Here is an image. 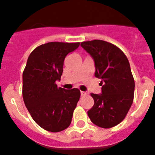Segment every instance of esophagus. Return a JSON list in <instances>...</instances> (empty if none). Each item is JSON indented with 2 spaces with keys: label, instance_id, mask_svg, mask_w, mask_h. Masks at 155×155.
Here are the masks:
<instances>
[{
  "label": "esophagus",
  "instance_id": "1",
  "mask_svg": "<svg viewBox=\"0 0 155 155\" xmlns=\"http://www.w3.org/2000/svg\"><path fill=\"white\" fill-rule=\"evenodd\" d=\"M87 94V93L86 92V91H81V94L82 96H84V95H86Z\"/></svg>",
  "mask_w": 155,
  "mask_h": 155
}]
</instances>
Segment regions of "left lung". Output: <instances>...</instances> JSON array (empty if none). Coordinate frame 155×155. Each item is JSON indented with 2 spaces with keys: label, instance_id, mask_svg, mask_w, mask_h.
I'll return each mask as SVG.
<instances>
[{
  "label": "left lung",
  "instance_id": "left-lung-1",
  "mask_svg": "<svg viewBox=\"0 0 155 155\" xmlns=\"http://www.w3.org/2000/svg\"><path fill=\"white\" fill-rule=\"evenodd\" d=\"M81 46L94 60V76L102 80V93L91 94L94 103L87 115L98 127H115L124 120L134 101L135 83L128 59L120 48L103 40L82 42Z\"/></svg>",
  "mask_w": 155,
  "mask_h": 155
}]
</instances>
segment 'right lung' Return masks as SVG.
Listing matches in <instances>:
<instances>
[{"label":"right lung","instance_id":"add662e5","mask_svg":"<svg viewBox=\"0 0 155 155\" xmlns=\"http://www.w3.org/2000/svg\"><path fill=\"white\" fill-rule=\"evenodd\" d=\"M80 42H50L30 53L22 74V96L30 115L39 127L60 132L70 126L81 96L80 90L58 87L66 56Z\"/></svg>","mask_w":155,"mask_h":155}]
</instances>
